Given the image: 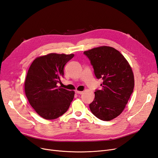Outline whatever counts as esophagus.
Listing matches in <instances>:
<instances>
[{
    "instance_id": "obj_1",
    "label": "esophagus",
    "mask_w": 158,
    "mask_h": 158,
    "mask_svg": "<svg viewBox=\"0 0 158 158\" xmlns=\"http://www.w3.org/2000/svg\"><path fill=\"white\" fill-rule=\"evenodd\" d=\"M75 93H76V94H83V91L76 90V91H75Z\"/></svg>"
}]
</instances>
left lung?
I'll return each mask as SVG.
<instances>
[{"label":"left lung","instance_id":"1","mask_svg":"<svg viewBox=\"0 0 158 158\" xmlns=\"http://www.w3.org/2000/svg\"><path fill=\"white\" fill-rule=\"evenodd\" d=\"M88 57L97 79L102 78V89L95 91L89 108L94 116L110 121L120 114L131 95L134 75L122 54L110 46H100L84 52Z\"/></svg>","mask_w":158,"mask_h":158}]
</instances>
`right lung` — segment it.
<instances>
[{
    "label": "right lung",
    "mask_w": 158,
    "mask_h": 158,
    "mask_svg": "<svg viewBox=\"0 0 158 158\" xmlns=\"http://www.w3.org/2000/svg\"><path fill=\"white\" fill-rule=\"evenodd\" d=\"M74 54L49 53L36 58L25 81V92L30 105L43 118L53 119L67 111L74 91L57 84L64 75V67Z\"/></svg>",
    "instance_id": "right-lung-1"
}]
</instances>
